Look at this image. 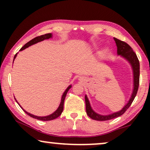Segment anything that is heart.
<instances>
[{"mask_svg":"<svg viewBox=\"0 0 150 150\" xmlns=\"http://www.w3.org/2000/svg\"><path fill=\"white\" fill-rule=\"evenodd\" d=\"M93 46L96 48H97L98 47V44H94ZM107 53H108V49L107 48H104L102 50L100 51V53H99V56L101 57V58H103V57L106 56V54H107Z\"/></svg>","mask_w":150,"mask_h":150,"instance_id":"1","label":"heart"}]
</instances>
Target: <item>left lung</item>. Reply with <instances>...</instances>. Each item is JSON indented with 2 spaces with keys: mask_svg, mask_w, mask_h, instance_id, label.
Masks as SVG:
<instances>
[{
  "mask_svg": "<svg viewBox=\"0 0 150 150\" xmlns=\"http://www.w3.org/2000/svg\"><path fill=\"white\" fill-rule=\"evenodd\" d=\"M114 40L116 43L117 48V55H120L123 58L126 59L132 67V74H133V89L132 94L129 99L128 103L122 108V110H119L117 112H112L111 114L108 115H100L94 111L93 108H91L89 100L88 99L87 95L85 96V104H86V112L87 115L91 118L92 120L97 121H107L112 120V119L118 117L122 115L126 110L130 107L131 104L132 103L135 96L137 93V91L139 89V76H140V65H139V59L137 58V54L133 51L132 48L129 46L126 42H122L118 39L115 38Z\"/></svg>",
  "mask_w": 150,
  "mask_h": 150,
  "instance_id": "8db88e82",
  "label": "left lung"
}]
</instances>
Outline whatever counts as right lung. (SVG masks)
<instances>
[{
    "mask_svg": "<svg viewBox=\"0 0 150 150\" xmlns=\"http://www.w3.org/2000/svg\"><path fill=\"white\" fill-rule=\"evenodd\" d=\"M52 38V33H47V34H45V35H42L41 36H38V37H36V38H35L34 39H33V40H31L30 41H29V42L26 43V44L24 45V46L23 47H22V48L20 49V51H22L24 50V49H26V48H28V47H29L30 46H32V45L33 44H37V43L38 42H42V41H44L45 40H48V39L50 38ZM18 53H16L15 56H14V58H13V61L15 60L16 57H17V54ZM71 87V85H69L68 86V87L66 89H65V91H64V93H63L62 95V97H61V102H60V104H59V107L57 109L55 110V111L54 112H52V114L49 115H47V116H43V117H41V116H37V115H34L33 114H30L29 113V112H28L27 111H26L20 105V104L18 103L17 100H16V99L15 98V100L16 101L17 103L19 104L20 107L22 108V109L24 110V112H26V114L28 115H29L30 117H31L33 118H35V119H37V120H41V121H50V120H54V119H56L58 117H59L61 115V113H62L63 112V104H64V100H65V96H66V94L67 93V91H69V89Z\"/></svg>",
    "mask_w": 150,
    "mask_h": 150,
    "instance_id": "1",
    "label": "right lung"
}]
</instances>
